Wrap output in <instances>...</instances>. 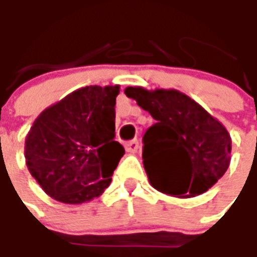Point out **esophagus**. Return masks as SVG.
<instances>
[{"mask_svg":"<svg viewBox=\"0 0 257 257\" xmlns=\"http://www.w3.org/2000/svg\"><path fill=\"white\" fill-rule=\"evenodd\" d=\"M125 150L130 152V153H136V152L139 150V142H137V140L127 142V143H125Z\"/></svg>","mask_w":257,"mask_h":257,"instance_id":"1","label":"esophagus"}]
</instances>
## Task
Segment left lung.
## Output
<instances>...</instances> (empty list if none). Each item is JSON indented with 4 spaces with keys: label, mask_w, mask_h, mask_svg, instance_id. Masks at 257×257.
I'll list each match as a JSON object with an SVG mask.
<instances>
[{
    "label": "left lung",
    "mask_w": 257,
    "mask_h": 257,
    "mask_svg": "<svg viewBox=\"0 0 257 257\" xmlns=\"http://www.w3.org/2000/svg\"><path fill=\"white\" fill-rule=\"evenodd\" d=\"M156 123L143 136V164L159 192L187 199L207 192L230 164L232 139L219 120L177 90L127 87Z\"/></svg>",
    "instance_id": "1"
}]
</instances>
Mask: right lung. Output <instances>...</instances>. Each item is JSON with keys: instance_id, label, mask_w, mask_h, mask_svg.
Here are the masks:
<instances>
[{"instance_id": "add662e5", "label": "right lung", "mask_w": 257, "mask_h": 257, "mask_svg": "<svg viewBox=\"0 0 257 257\" xmlns=\"http://www.w3.org/2000/svg\"><path fill=\"white\" fill-rule=\"evenodd\" d=\"M120 85H87L47 107L25 137L27 167L50 197L80 204L101 196L123 157L115 137Z\"/></svg>"}]
</instances>
